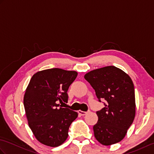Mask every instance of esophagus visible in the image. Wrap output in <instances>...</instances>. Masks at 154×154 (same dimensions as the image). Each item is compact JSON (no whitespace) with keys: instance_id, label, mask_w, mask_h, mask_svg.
<instances>
[{"instance_id":"1","label":"esophagus","mask_w":154,"mask_h":154,"mask_svg":"<svg viewBox=\"0 0 154 154\" xmlns=\"http://www.w3.org/2000/svg\"><path fill=\"white\" fill-rule=\"evenodd\" d=\"M78 113L81 114V116H85V114L88 113V112H84V111H82V110H78Z\"/></svg>"}]
</instances>
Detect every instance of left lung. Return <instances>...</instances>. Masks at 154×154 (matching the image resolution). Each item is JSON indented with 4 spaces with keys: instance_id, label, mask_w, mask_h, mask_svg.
Masks as SVG:
<instances>
[{
    "instance_id": "1",
    "label": "left lung",
    "mask_w": 154,
    "mask_h": 154,
    "mask_svg": "<svg viewBox=\"0 0 154 154\" xmlns=\"http://www.w3.org/2000/svg\"><path fill=\"white\" fill-rule=\"evenodd\" d=\"M85 79L95 91L104 107L97 111L93 126L97 140L104 146L120 142L125 137L136 114L134 87L130 77L122 69L106 66L88 72Z\"/></svg>"
}]
</instances>
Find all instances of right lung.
<instances>
[{"label": "right lung", "mask_w": 154, "mask_h": 154, "mask_svg": "<svg viewBox=\"0 0 154 154\" xmlns=\"http://www.w3.org/2000/svg\"><path fill=\"white\" fill-rule=\"evenodd\" d=\"M77 74L53 68L32 77L25 91L24 106L29 127L42 144L57 147L67 140L69 128L78 114L60 105L67 103V91Z\"/></svg>", "instance_id": "1"}]
</instances>
